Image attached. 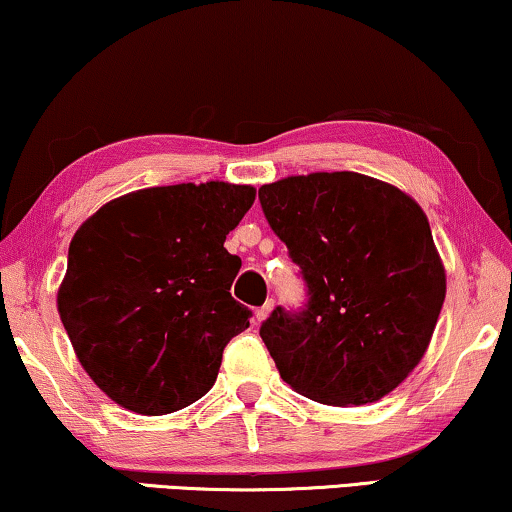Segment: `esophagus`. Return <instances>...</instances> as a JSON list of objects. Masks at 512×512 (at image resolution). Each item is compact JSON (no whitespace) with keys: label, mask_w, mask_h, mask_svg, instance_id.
<instances>
[{"label":"esophagus","mask_w":512,"mask_h":512,"mask_svg":"<svg viewBox=\"0 0 512 512\" xmlns=\"http://www.w3.org/2000/svg\"><path fill=\"white\" fill-rule=\"evenodd\" d=\"M272 307H275V303H272V300H268V303H265L263 307H258V310L254 312V319L258 321V324H261V321H265V319H268V317H270Z\"/></svg>","instance_id":"34e87169"}]
</instances>
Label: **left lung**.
<instances>
[{
    "label": "left lung",
    "mask_w": 512,
    "mask_h": 512,
    "mask_svg": "<svg viewBox=\"0 0 512 512\" xmlns=\"http://www.w3.org/2000/svg\"><path fill=\"white\" fill-rule=\"evenodd\" d=\"M258 198L310 289L307 310L277 307L261 326L279 377L338 408L391 394L429 349L447 291L424 209L359 172L284 177Z\"/></svg>",
    "instance_id": "left-lung-1"
}]
</instances>
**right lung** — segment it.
I'll use <instances>...</instances> for the list:
<instances>
[{
  "label": "right lung",
  "instance_id": "right-lung-1",
  "mask_svg": "<svg viewBox=\"0 0 512 512\" xmlns=\"http://www.w3.org/2000/svg\"><path fill=\"white\" fill-rule=\"evenodd\" d=\"M256 200L228 181L109 200L69 244L58 314L90 380L137 415H170L214 387L223 347L249 328L230 296L242 261L223 242Z\"/></svg>",
  "mask_w": 512,
  "mask_h": 512
}]
</instances>
